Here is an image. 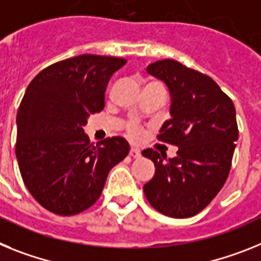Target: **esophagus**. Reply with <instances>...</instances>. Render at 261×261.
<instances>
[{
    "label": "esophagus",
    "mask_w": 261,
    "mask_h": 261,
    "mask_svg": "<svg viewBox=\"0 0 261 261\" xmlns=\"http://www.w3.org/2000/svg\"><path fill=\"white\" fill-rule=\"evenodd\" d=\"M130 156L131 158H134V159H139L140 156H142V153H140V151L138 148H135V147H131L130 148Z\"/></svg>",
    "instance_id": "34e87169"
}]
</instances>
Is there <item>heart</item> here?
Returning <instances> with one entry per match:
<instances>
[{
  "label": "heart",
  "mask_w": 261,
  "mask_h": 261,
  "mask_svg": "<svg viewBox=\"0 0 261 261\" xmlns=\"http://www.w3.org/2000/svg\"><path fill=\"white\" fill-rule=\"evenodd\" d=\"M128 133H130V135L133 138H137V137H139L140 130H139V127H138L137 124L131 123L130 126H128Z\"/></svg>",
  "instance_id": "obj_1"
}]
</instances>
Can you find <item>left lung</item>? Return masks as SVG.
Here are the masks:
<instances>
[{"instance_id": "8db88e82", "label": "left lung", "mask_w": 261, "mask_h": 261, "mask_svg": "<svg viewBox=\"0 0 261 261\" xmlns=\"http://www.w3.org/2000/svg\"><path fill=\"white\" fill-rule=\"evenodd\" d=\"M147 72L164 81L171 93L172 118L158 139L178 151L167 163L165 153L142 151L156 168L144 194L159 213L189 218L202 212L227 180L239 135L235 106L212 77L176 60H159Z\"/></svg>"}]
</instances>
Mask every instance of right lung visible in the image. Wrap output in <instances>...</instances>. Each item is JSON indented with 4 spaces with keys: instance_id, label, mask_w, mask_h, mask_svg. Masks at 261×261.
Returning a JSON list of instances; mask_svg holds the SVG:
<instances>
[{
    "instance_id": "1",
    "label": "right lung",
    "mask_w": 261,
    "mask_h": 261,
    "mask_svg": "<svg viewBox=\"0 0 261 261\" xmlns=\"http://www.w3.org/2000/svg\"><path fill=\"white\" fill-rule=\"evenodd\" d=\"M126 60L85 55L44 68L29 84L17 114L15 155L31 196L58 215H74L99 198L109 171L128 151L127 140L94 146L83 127L105 108V92Z\"/></svg>"
}]
</instances>
